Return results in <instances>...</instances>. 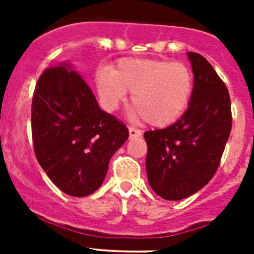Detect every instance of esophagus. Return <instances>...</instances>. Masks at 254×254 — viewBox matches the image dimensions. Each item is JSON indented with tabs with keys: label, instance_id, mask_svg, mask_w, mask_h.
Masks as SVG:
<instances>
[{
	"label": "esophagus",
	"instance_id": "1",
	"mask_svg": "<svg viewBox=\"0 0 254 254\" xmlns=\"http://www.w3.org/2000/svg\"><path fill=\"white\" fill-rule=\"evenodd\" d=\"M128 131H129V138L140 137L141 134H142V132H141L140 129L134 128V127H129V128H128Z\"/></svg>",
	"mask_w": 254,
	"mask_h": 254
}]
</instances>
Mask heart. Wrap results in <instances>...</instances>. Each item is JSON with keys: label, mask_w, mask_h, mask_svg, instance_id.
<instances>
[{"label": "heart", "mask_w": 254, "mask_h": 254, "mask_svg": "<svg viewBox=\"0 0 254 254\" xmlns=\"http://www.w3.org/2000/svg\"><path fill=\"white\" fill-rule=\"evenodd\" d=\"M193 85L187 64L160 58H121L112 71L96 73L98 91L108 109H116L129 91L137 116L154 127H167L181 118Z\"/></svg>", "instance_id": "1"}]
</instances>
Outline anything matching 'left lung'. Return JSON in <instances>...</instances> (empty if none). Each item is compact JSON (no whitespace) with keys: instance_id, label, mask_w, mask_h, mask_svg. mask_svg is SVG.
I'll return each instance as SVG.
<instances>
[{"instance_id":"left-lung-1","label":"left lung","mask_w":254,"mask_h":254,"mask_svg":"<svg viewBox=\"0 0 254 254\" xmlns=\"http://www.w3.org/2000/svg\"><path fill=\"white\" fill-rule=\"evenodd\" d=\"M193 95L181 120L145 132L150 187L161 198L179 201L205 187L215 176L232 131L228 87L203 56L188 52Z\"/></svg>"}]
</instances>
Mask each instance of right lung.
I'll list each match as a JSON object with an SVG mask.
<instances>
[{
    "label": "right lung",
    "mask_w": 254,
    "mask_h": 254,
    "mask_svg": "<svg viewBox=\"0 0 254 254\" xmlns=\"http://www.w3.org/2000/svg\"><path fill=\"white\" fill-rule=\"evenodd\" d=\"M68 64L39 76L31 102V136L38 163L62 192L85 197L107 176L109 160L128 138L122 121L102 111Z\"/></svg>",
    "instance_id": "right-lung-1"
}]
</instances>
